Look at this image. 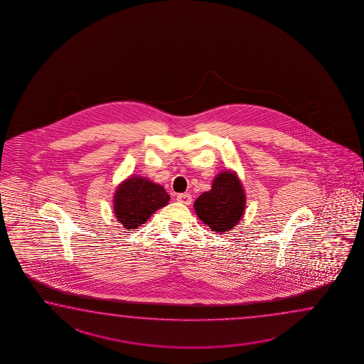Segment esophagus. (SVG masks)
Returning a JSON list of instances; mask_svg holds the SVG:
<instances>
[{
  "mask_svg": "<svg viewBox=\"0 0 364 364\" xmlns=\"http://www.w3.org/2000/svg\"><path fill=\"white\" fill-rule=\"evenodd\" d=\"M177 200H178L179 203H182V204L190 205V204H191V201H193V198H191V195L188 193H178Z\"/></svg>",
  "mask_w": 364,
  "mask_h": 364,
  "instance_id": "34e87169",
  "label": "esophagus"
}]
</instances>
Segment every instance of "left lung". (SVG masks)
<instances>
[{
  "mask_svg": "<svg viewBox=\"0 0 364 364\" xmlns=\"http://www.w3.org/2000/svg\"><path fill=\"white\" fill-rule=\"evenodd\" d=\"M193 208L200 220L213 231L225 232L235 228L245 209V195L235 171L220 173L212 188L200 195Z\"/></svg>",
  "mask_w": 364,
  "mask_h": 364,
  "instance_id": "8db88e82",
  "label": "left lung"
}]
</instances>
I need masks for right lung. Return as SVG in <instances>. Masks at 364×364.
Returning a JSON list of instances; mask_svg holds the SVG:
<instances>
[{
  "label": "right lung",
  "instance_id": "1",
  "mask_svg": "<svg viewBox=\"0 0 364 364\" xmlns=\"http://www.w3.org/2000/svg\"><path fill=\"white\" fill-rule=\"evenodd\" d=\"M171 196L163 186L133 176L117 187L114 195V217L128 230L138 228L157 209L165 207Z\"/></svg>",
  "mask_w": 364,
  "mask_h": 364
}]
</instances>
